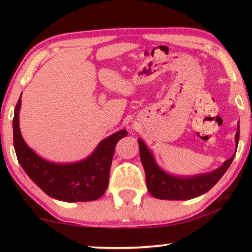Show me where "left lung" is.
Masks as SVG:
<instances>
[{"mask_svg": "<svg viewBox=\"0 0 252 252\" xmlns=\"http://www.w3.org/2000/svg\"><path fill=\"white\" fill-rule=\"evenodd\" d=\"M240 126L235 134L236 147L239 144ZM139 141L141 163L144 167L148 190L154 197L159 199H190L209 191L218 182L235 157L233 155L229 159L225 160L221 166L217 170L205 174H198L194 177H174L164 172L155 161L153 154L150 153L142 140Z\"/></svg>", "mask_w": 252, "mask_h": 252, "instance_id": "obj_1", "label": "left lung"}]
</instances>
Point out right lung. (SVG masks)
Instances as JSON below:
<instances>
[{
    "label": "right lung",
    "mask_w": 252,
    "mask_h": 252,
    "mask_svg": "<svg viewBox=\"0 0 252 252\" xmlns=\"http://www.w3.org/2000/svg\"><path fill=\"white\" fill-rule=\"evenodd\" d=\"M20 96L13 116V147L17 159L26 174L50 197L64 202H91L104 194L117 142L127 136L122 129L99 142L91 156L71 164H55L34 153L24 141L19 129Z\"/></svg>",
    "instance_id": "add662e5"
}]
</instances>
